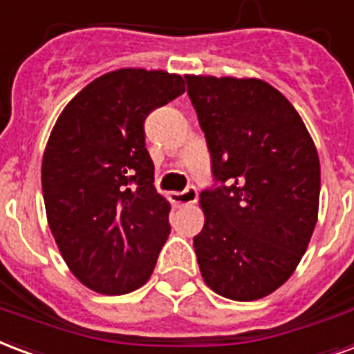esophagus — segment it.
<instances>
[{
  "instance_id": "34e87169",
  "label": "esophagus",
  "mask_w": 354,
  "mask_h": 354,
  "mask_svg": "<svg viewBox=\"0 0 354 354\" xmlns=\"http://www.w3.org/2000/svg\"><path fill=\"white\" fill-rule=\"evenodd\" d=\"M169 198L175 205H190V203H196V199H198V188L190 185L183 192H171Z\"/></svg>"
}]
</instances>
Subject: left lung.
Here are the masks:
<instances>
[{"instance_id":"8db88e82","label":"left lung","mask_w":354,"mask_h":354,"mask_svg":"<svg viewBox=\"0 0 354 354\" xmlns=\"http://www.w3.org/2000/svg\"><path fill=\"white\" fill-rule=\"evenodd\" d=\"M185 80L214 180L199 194V270L225 299H261L293 274L308 248L321 188L317 151L291 102L261 80Z\"/></svg>"}]
</instances>
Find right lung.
I'll return each instance as SVG.
<instances>
[{
	"mask_svg": "<svg viewBox=\"0 0 354 354\" xmlns=\"http://www.w3.org/2000/svg\"><path fill=\"white\" fill-rule=\"evenodd\" d=\"M177 74L121 68L66 104L44 158L42 196L63 259L84 286L123 295L143 286L171 231L156 192L145 119L185 93Z\"/></svg>",
	"mask_w": 354,
	"mask_h": 354,
	"instance_id": "obj_1",
	"label": "right lung"
}]
</instances>
